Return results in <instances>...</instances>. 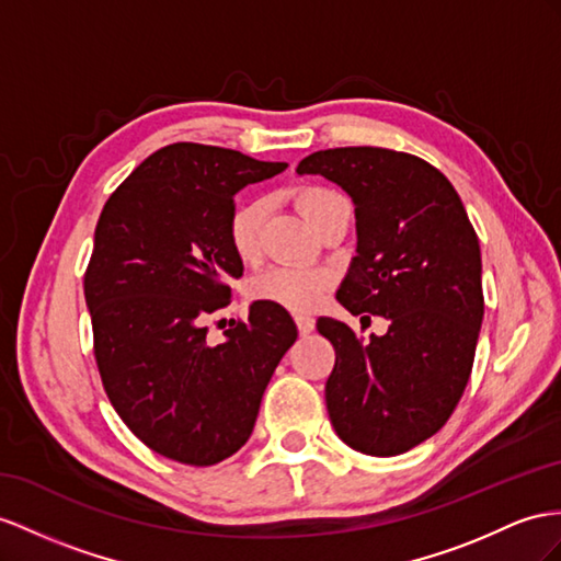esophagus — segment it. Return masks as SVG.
Segmentation results:
<instances>
[{
  "label": "esophagus",
  "mask_w": 561,
  "mask_h": 561,
  "mask_svg": "<svg viewBox=\"0 0 561 561\" xmlns=\"http://www.w3.org/2000/svg\"><path fill=\"white\" fill-rule=\"evenodd\" d=\"M296 327H298V334L300 336H308L312 329H314V320L308 318V314H298L296 318Z\"/></svg>",
  "instance_id": "obj_1"
}]
</instances>
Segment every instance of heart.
<instances>
[{"label": "heart", "instance_id": "obj_1", "mask_svg": "<svg viewBox=\"0 0 561 561\" xmlns=\"http://www.w3.org/2000/svg\"><path fill=\"white\" fill-rule=\"evenodd\" d=\"M336 201H341V196L332 190H324V186H304V190L296 192V204L312 227L322 220V215ZM263 215L265 208L261 201H243L229 213L227 241L241 261H251L257 253V247H261ZM329 282H332V277L324 270L279 265L263 272L253 282L251 294L255 300H265V304L279 306L284 310L308 312L320 304Z\"/></svg>", "mask_w": 561, "mask_h": 561}]
</instances>
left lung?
Instances as JSON below:
<instances>
[{
    "mask_svg": "<svg viewBox=\"0 0 561 561\" xmlns=\"http://www.w3.org/2000/svg\"><path fill=\"white\" fill-rule=\"evenodd\" d=\"M296 170L336 182L355 204L357 249L339 304L389 320L367 341L318 320L336 351L329 420L357 453H408L450 420L471 375L483 320L479 237L448 178L412 153L341 147Z\"/></svg>",
    "mask_w": 561,
    "mask_h": 561,
    "instance_id": "obj_1",
    "label": "left lung"
}]
</instances>
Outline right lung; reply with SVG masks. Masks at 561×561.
Masks as SVG:
<instances>
[{"label":"right lung","instance_id":"1","mask_svg":"<svg viewBox=\"0 0 561 561\" xmlns=\"http://www.w3.org/2000/svg\"><path fill=\"white\" fill-rule=\"evenodd\" d=\"M282 170L234 149L168 144L99 215L84 272L99 375L127 428L175 462L218 465L249 440L298 336L291 314L265 300L218 343L204 327L243 272L227 241L234 194Z\"/></svg>","mask_w":561,"mask_h":561}]
</instances>
